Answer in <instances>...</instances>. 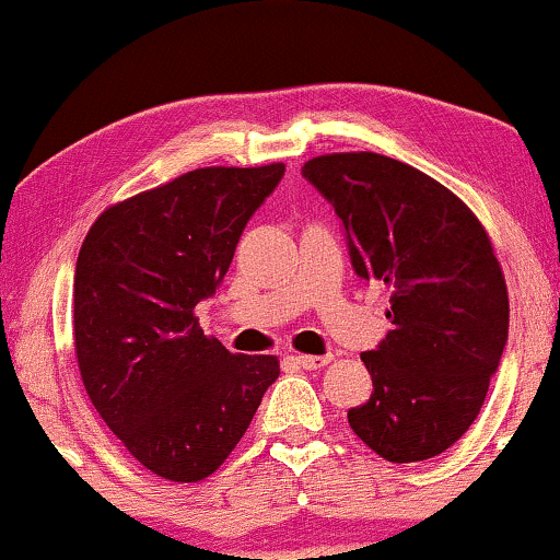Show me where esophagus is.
I'll return each instance as SVG.
<instances>
[{
    "mask_svg": "<svg viewBox=\"0 0 560 560\" xmlns=\"http://www.w3.org/2000/svg\"><path fill=\"white\" fill-rule=\"evenodd\" d=\"M293 362L298 366H303V370H324V366L331 362V354H324V357H313V354H295Z\"/></svg>",
    "mask_w": 560,
    "mask_h": 560,
    "instance_id": "esophagus-1",
    "label": "esophagus"
}]
</instances>
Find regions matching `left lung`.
Returning <instances> with one entry per match:
<instances>
[{"label":"left lung","instance_id":"obj_1","mask_svg":"<svg viewBox=\"0 0 560 560\" xmlns=\"http://www.w3.org/2000/svg\"><path fill=\"white\" fill-rule=\"evenodd\" d=\"M334 206L359 278L387 288L389 328L364 351L372 395L349 425L395 464L425 462L469 431L508 343L510 301L492 242L462 198L377 152L303 165Z\"/></svg>","mask_w":560,"mask_h":560}]
</instances>
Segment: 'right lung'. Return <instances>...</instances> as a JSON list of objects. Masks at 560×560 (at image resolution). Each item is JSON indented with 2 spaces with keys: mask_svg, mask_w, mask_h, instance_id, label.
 Instances as JSON below:
<instances>
[{
  "mask_svg": "<svg viewBox=\"0 0 560 560\" xmlns=\"http://www.w3.org/2000/svg\"><path fill=\"white\" fill-rule=\"evenodd\" d=\"M285 165L198 167L106 209L73 278L75 359L89 400L158 477L201 481L247 431L278 357L232 354L194 308Z\"/></svg>",
  "mask_w": 560,
  "mask_h": 560,
  "instance_id": "1",
  "label": "right lung"
}]
</instances>
